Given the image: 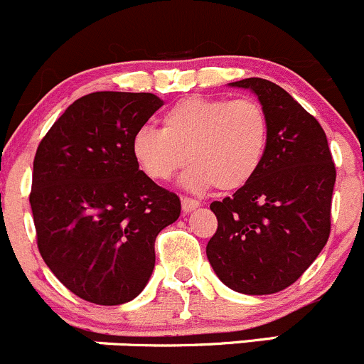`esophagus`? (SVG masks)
<instances>
[{"instance_id":"esophagus-1","label":"esophagus","mask_w":364,"mask_h":364,"mask_svg":"<svg viewBox=\"0 0 364 364\" xmlns=\"http://www.w3.org/2000/svg\"><path fill=\"white\" fill-rule=\"evenodd\" d=\"M200 205H201L200 201L194 200V198H187V196L182 198V210L186 212V214L193 212L194 208H198V207H200Z\"/></svg>"}]
</instances>
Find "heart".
<instances>
[{"label":"heart","mask_w":364,"mask_h":364,"mask_svg":"<svg viewBox=\"0 0 364 364\" xmlns=\"http://www.w3.org/2000/svg\"><path fill=\"white\" fill-rule=\"evenodd\" d=\"M267 145L269 118L260 102L187 97L164 113L163 129H139L131 150L152 181H170L189 161L183 186L230 193L258 173Z\"/></svg>","instance_id":"obj_1"}]
</instances>
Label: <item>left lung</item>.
<instances>
[{"label": "left lung", "instance_id": "left-lung-1", "mask_svg": "<svg viewBox=\"0 0 364 364\" xmlns=\"http://www.w3.org/2000/svg\"><path fill=\"white\" fill-rule=\"evenodd\" d=\"M230 85L258 95L269 145L258 173L210 203L218 230L207 258L232 290L267 296L296 283L326 246L336 168L322 125L282 86L260 77Z\"/></svg>", "mask_w": 364, "mask_h": 364}]
</instances>
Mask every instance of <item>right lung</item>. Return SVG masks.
<instances>
[{"instance_id":"right-lung-1","label":"right lung","mask_w":364,"mask_h":364,"mask_svg":"<svg viewBox=\"0 0 364 364\" xmlns=\"http://www.w3.org/2000/svg\"><path fill=\"white\" fill-rule=\"evenodd\" d=\"M161 106L154 93H88L65 109L35 154L30 203L38 251L88 303L139 296L156 265V237L181 215L177 194L146 177L131 150L132 136Z\"/></svg>"}]
</instances>
